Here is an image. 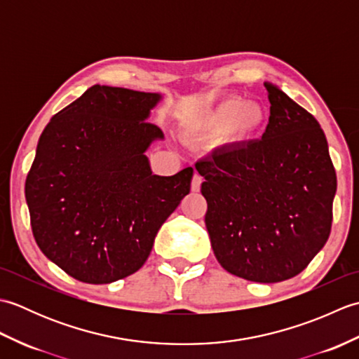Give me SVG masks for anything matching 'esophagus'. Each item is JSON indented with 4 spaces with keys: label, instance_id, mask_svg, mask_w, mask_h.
Here are the masks:
<instances>
[{
    "label": "esophagus",
    "instance_id": "esophagus-1",
    "mask_svg": "<svg viewBox=\"0 0 359 359\" xmlns=\"http://www.w3.org/2000/svg\"><path fill=\"white\" fill-rule=\"evenodd\" d=\"M202 182H203V179L201 177L199 174H194V175H193V180H191V191H193V193H199V191H201Z\"/></svg>",
    "mask_w": 359,
    "mask_h": 359
}]
</instances>
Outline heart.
<instances>
[{
    "label": "heart",
    "instance_id": "1",
    "mask_svg": "<svg viewBox=\"0 0 359 359\" xmlns=\"http://www.w3.org/2000/svg\"><path fill=\"white\" fill-rule=\"evenodd\" d=\"M266 114L257 104L241 98H228L191 123V133L202 139H222L230 135L234 142L245 143L265 126Z\"/></svg>",
    "mask_w": 359,
    "mask_h": 359
}]
</instances>
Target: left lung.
<instances>
[{
  "label": "left lung",
  "instance_id": "1",
  "mask_svg": "<svg viewBox=\"0 0 359 359\" xmlns=\"http://www.w3.org/2000/svg\"><path fill=\"white\" fill-rule=\"evenodd\" d=\"M270 118L261 140L196 163L205 225L224 269L273 284L299 274L329 239L337 172L316 118L265 81Z\"/></svg>",
  "mask_w": 359,
  "mask_h": 359
}]
</instances>
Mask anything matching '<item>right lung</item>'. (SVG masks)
Instances as JSON below:
<instances>
[{
  "mask_svg": "<svg viewBox=\"0 0 359 359\" xmlns=\"http://www.w3.org/2000/svg\"><path fill=\"white\" fill-rule=\"evenodd\" d=\"M156 93L94 85L50 118L26 179L43 255L74 279L111 284L147 262L156 234L189 193L193 168L152 174L144 152Z\"/></svg>",
  "mask_w": 359,
  "mask_h": 359,
  "instance_id": "obj_1",
  "label": "right lung"
}]
</instances>
